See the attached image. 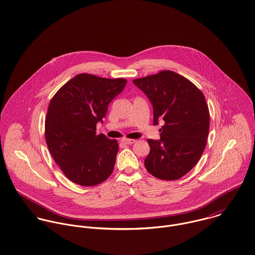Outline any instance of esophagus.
<instances>
[{"label": "esophagus", "instance_id": "esophagus-1", "mask_svg": "<svg viewBox=\"0 0 255 255\" xmlns=\"http://www.w3.org/2000/svg\"><path fill=\"white\" fill-rule=\"evenodd\" d=\"M122 141L126 144H132L135 142V139H129V138H123Z\"/></svg>", "mask_w": 255, "mask_h": 255}]
</instances>
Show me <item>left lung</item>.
<instances>
[{
	"label": "left lung",
	"instance_id": "left-lung-1",
	"mask_svg": "<svg viewBox=\"0 0 255 255\" xmlns=\"http://www.w3.org/2000/svg\"><path fill=\"white\" fill-rule=\"evenodd\" d=\"M153 106V125L164 121L160 139H147V171L161 180H177L201 158L210 128V113L204 94L190 80L163 70L132 81Z\"/></svg>",
	"mask_w": 255,
	"mask_h": 255
}]
</instances>
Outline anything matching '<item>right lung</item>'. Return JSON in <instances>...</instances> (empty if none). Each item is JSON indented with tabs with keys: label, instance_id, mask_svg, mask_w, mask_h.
I'll return each mask as SVG.
<instances>
[{
	"label": "right lung",
	"instance_id": "right-lung-1",
	"mask_svg": "<svg viewBox=\"0 0 255 255\" xmlns=\"http://www.w3.org/2000/svg\"><path fill=\"white\" fill-rule=\"evenodd\" d=\"M124 78L78 74L50 100L45 118V140L64 175L81 186H96L112 174L119 144L96 132L109 104L126 87Z\"/></svg>",
	"mask_w": 255,
	"mask_h": 255
}]
</instances>
